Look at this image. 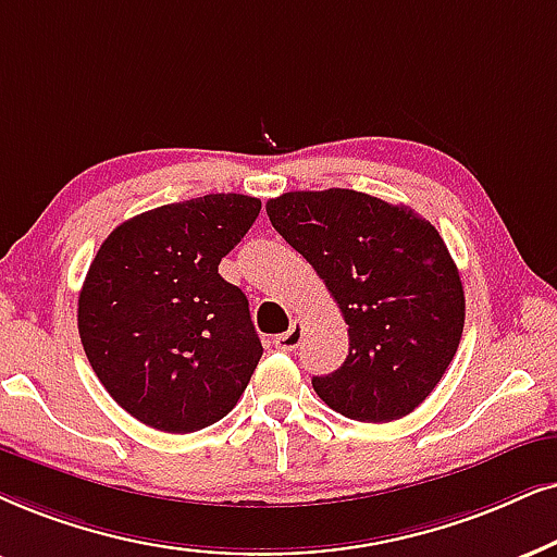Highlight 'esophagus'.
Returning a JSON list of instances; mask_svg holds the SVG:
<instances>
[{
	"label": "esophagus",
	"mask_w": 557,
	"mask_h": 557,
	"mask_svg": "<svg viewBox=\"0 0 557 557\" xmlns=\"http://www.w3.org/2000/svg\"><path fill=\"white\" fill-rule=\"evenodd\" d=\"M300 336H302V323L293 321L290 329H287L285 334H280L277 339H274V347L283 349V351H293L300 344Z\"/></svg>",
	"instance_id": "esophagus-1"
}]
</instances>
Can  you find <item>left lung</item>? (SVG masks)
<instances>
[{"label": "left lung", "instance_id": "8db88e82", "mask_svg": "<svg viewBox=\"0 0 557 557\" xmlns=\"http://www.w3.org/2000/svg\"><path fill=\"white\" fill-rule=\"evenodd\" d=\"M274 231L339 302L349 355L313 377L342 417L383 424L424 404L453 362L466 323L460 272L440 231L406 206L331 187L267 202Z\"/></svg>", "mask_w": 557, "mask_h": 557}]
</instances>
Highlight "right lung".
Masks as SVG:
<instances>
[{"label":"right lung","mask_w":557,"mask_h":557,"mask_svg":"<svg viewBox=\"0 0 557 557\" xmlns=\"http://www.w3.org/2000/svg\"><path fill=\"white\" fill-rule=\"evenodd\" d=\"M262 202L206 195L153 208L104 238L79 293L87 360L117 406L187 434L238 404L259 357L249 300L218 274Z\"/></svg>","instance_id":"1"}]
</instances>
